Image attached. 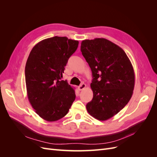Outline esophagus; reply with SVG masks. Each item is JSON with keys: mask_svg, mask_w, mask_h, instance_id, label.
<instances>
[{"mask_svg": "<svg viewBox=\"0 0 157 157\" xmlns=\"http://www.w3.org/2000/svg\"><path fill=\"white\" fill-rule=\"evenodd\" d=\"M86 85L84 84V83H82V84H80V86H78V90H80H80H82L84 88H86Z\"/></svg>", "mask_w": 157, "mask_h": 157, "instance_id": "34e87169", "label": "esophagus"}]
</instances>
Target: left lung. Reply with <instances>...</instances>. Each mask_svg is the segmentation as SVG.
Listing matches in <instances>:
<instances>
[{"mask_svg":"<svg viewBox=\"0 0 157 157\" xmlns=\"http://www.w3.org/2000/svg\"><path fill=\"white\" fill-rule=\"evenodd\" d=\"M80 50L93 77V99L87 111L99 121L108 120L132 98L135 75L131 61L121 47L103 38L82 40Z\"/></svg>","mask_w":157,"mask_h":157,"instance_id":"8db88e82","label":"left lung"}]
</instances>
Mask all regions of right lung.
Listing matches in <instances>:
<instances>
[{
  "label": "right lung",
  "instance_id": "obj_1",
  "mask_svg": "<svg viewBox=\"0 0 157 157\" xmlns=\"http://www.w3.org/2000/svg\"><path fill=\"white\" fill-rule=\"evenodd\" d=\"M78 45V40L56 36L37 43L28 57L25 69L27 97L37 115L46 121L65 117L75 101V90L61 78Z\"/></svg>",
  "mask_w": 157,
  "mask_h": 157
}]
</instances>
